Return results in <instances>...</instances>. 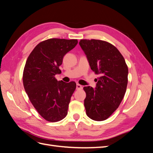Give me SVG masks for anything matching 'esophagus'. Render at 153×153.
I'll list each match as a JSON object with an SVG mask.
<instances>
[{
    "label": "esophagus",
    "mask_w": 153,
    "mask_h": 153,
    "mask_svg": "<svg viewBox=\"0 0 153 153\" xmlns=\"http://www.w3.org/2000/svg\"><path fill=\"white\" fill-rule=\"evenodd\" d=\"M83 89V87H82L81 85L78 84H76V89H77V90H81V89Z\"/></svg>",
    "instance_id": "esophagus-1"
}]
</instances>
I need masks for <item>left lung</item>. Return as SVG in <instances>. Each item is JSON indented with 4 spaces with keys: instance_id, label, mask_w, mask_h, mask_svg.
I'll use <instances>...</instances> for the list:
<instances>
[{
    "instance_id": "8db88e82",
    "label": "left lung",
    "mask_w": 153,
    "mask_h": 153,
    "mask_svg": "<svg viewBox=\"0 0 153 153\" xmlns=\"http://www.w3.org/2000/svg\"><path fill=\"white\" fill-rule=\"evenodd\" d=\"M89 65L98 78L96 89L84 87L86 114L94 121L108 119L121 104L126 91L128 68L118 49L107 41L81 39Z\"/></svg>"
}]
</instances>
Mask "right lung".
<instances>
[{
	"label": "right lung",
	"instance_id": "obj_1",
	"mask_svg": "<svg viewBox=\"0 0 153 153\" xmlns=\"http://www.w3.org/2000/svg\"><path fill=\"white\" fill-rule=\"evenodd\" d=\"M78 43L77 39L51 38L36 46L27 59L23 84L29 100L39 115L49 122H57L68 114L76 83L58 82L59 66L64 55Z\"/></svg>",
	"mask_w": 153,
	"mask_h": 153
}]
</instances>
